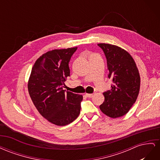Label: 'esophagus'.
<instances>
[{"instance_id":"34e87169","label":"esophagus","mask_w":160,"mask_h":160,"mask_svg":"<svg viewBox=\"0 0 160 160\" xmlns=\"http://www.w3.org/2000/svg\"><path fill=\"white\" fill-rule=\"evenodd\" d=\"M85 95L88 97V98H92V97L93 96V94H92V93H85Z\"/></svg>"}]
</instances>
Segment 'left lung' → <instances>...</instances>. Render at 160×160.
Returning a JSON list of instances; mask_svg holds the SVG:
<instances>
[{
    "label": "left lung",
    "instance_id": "1",
    "mask_svg": "<svg viewBox=\"0 0 160 160\" xmlns=\"http://www.w3.org/2000/svg\"><path fill=\"white\" fill-rule=\"evenodd\" d=\"M107 58L108 77L111 89L103 93L105 101L100 110L111 118L126 114L136 101L140 89V75L136 63L129 53L117 45L99 43Z\"/></svg>",
    "mask_w": 160,
    "mask_h": 160
}]
</instances>
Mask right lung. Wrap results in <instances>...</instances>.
<instances>
[{"mask_svg": "<svg viewBox=\"0 0 160 160\" xmlns=\"http://www.w3.org/2000/svg\"><path fill=\"white\" fill-rule=\"evenodd\" d=\"M77 49H54L42 54L34 64L28 81V93L36 109L59 126L71 123L80 113L83 96L62 89L70 76V59Z\"/></svg>", "mask_w": 160, "mask_h": 160, "instance_id": "1", "label": "right lung"}]
</instances>
